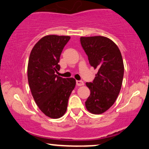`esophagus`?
Segmentation results:
<instances>
[{
	"label": "esophagus",
	"instance_id": "esophagus-1",
	"mask_svg": "<svg viewBox=\"0 0 149 149\" xmlns=\"http://www.w3.org/2000/svg\"><path fill=\"white\" fill-rule=\"evenodd\" d=\"M76 84L78 86H81L84 85V83L83 81H77Z\"/></svg>",
	"mask_w": 149,
	"mask_h": 149
}]
</instances>
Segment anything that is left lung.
I'll return each instance as SVG.
<instances>
[{
    "instance_id": "1",
    "label": "left lung",
    "mask_w": 149,
    "mask_h": 149,
    "mask_svg": "<svg viewBox=\"0 0 149 149\" xmlns=\"http://www.w3.org/2000/svg\"><path fill=\"white\" fill-rule=\"evenodd\" d=\"M80 41L89 63L98 70L92 83H86L91 94L85 105L89 112L101 114L114 104L120 93L124 74L123 58L118 46L106 37H81Z\"/></svg>"
}]
</instances>
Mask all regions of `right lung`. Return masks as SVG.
<instances>
[{"mask_svg": "<svg viewBox=\"0 0 149 149\" xmlns=\"http://www.w3.org/2000/svg\"><path fill=\"white\" fill-rule=\"evenodd\" d=\"M70 36L48 35L42 38L31 50L28 63V81L39 109L47 116L59 118L66 112L68 99L76 85L74 78L55 74Z\"/></svg>", "mask_w": 149, "mask_h": 149, "instance_id": "right-lung-1", "label": "right lung"}]
</instances>
